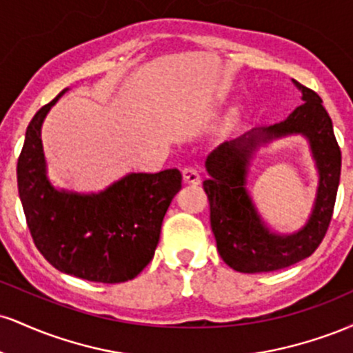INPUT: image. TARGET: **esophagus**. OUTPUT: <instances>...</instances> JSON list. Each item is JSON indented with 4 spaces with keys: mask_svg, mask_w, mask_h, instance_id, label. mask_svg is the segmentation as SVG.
Masks as SVG:
<instances>
[{
    "mask_svg": "<svg viewBox=\"0 0 353 353\" xmlns=\"http://www.w3.org/2000/svg\"><path fill=\"white\" fill-rule=\"evenodd\" d=\"M182 179H184L185 184H199L201 176L197 172L196 168H184L182 169Z\"/></svg>",
    "mask_w": 353,
    "mask_h": 353,
    "instance_id": "esophagus-1",
    "label": "esophagus"
}]
</instances>
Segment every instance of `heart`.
Wrapping results in <instances>:
<instances>
[{"mask_svg": "<svg viewBox=\"0 0 353 353\" xmlns=\"http://www.w3.org/2000/svg\"><path fill=\"white\" fill-rule=\"evenodd\" d=\"M237 121H239V112L237 111H232L229 114L228 119H225L224 129H222V132H224V134H228L229 131H232V128L237 124Z\"/></svg>", "mask_w": 353, "mask_h": 353, "instance_id": "b5f03b06", "label": "heart"}]
</instances>
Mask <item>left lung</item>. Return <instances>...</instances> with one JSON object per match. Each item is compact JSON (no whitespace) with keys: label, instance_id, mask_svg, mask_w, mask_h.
Instances as JSON below:
<instances>
[{"label":"left lung","instance_id":"obj_1","mask_svg":"<svg viewBox=\"0 0 353 353\" xmlns=\"http://www.w3.org/2000/svg\"><path fill=\"white\" fill-rule=\"evenodd\" d=\"M294 84L302 91L303 104L287 119L221 144L205 159L209 177L202 185L210 205V228L222 261L237 272H272L297 264L315 252L332 221L342 154L320 96L297 81ZM289 134H303L310 139L319 169V188L307 224L299 233L281 236L261 222L245 182L256 148Z\"/></svg>","mask_w":353,"mask_h":353}]
</instances>
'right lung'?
Segmentation results:
<instances>
[{
	"label": "right lung",
	"instance_id": "right-lung-1",
	"mask_svg": "<svg viewBox=\"0 0 353 353\" xmlns=\"http://www.w3.org/2000/svg\"><path fill=\"white\" fill-rule=\"evenodd\" d=\"M68 89L36 112L18 157V190L34 245L54 269L91 282L134 279L149 262L182 174L132 172L99 194L58 190L46 176L41 125Z\"/></svg>",
	"mask_w": 353,
	"mask_h": 353
}]
</instances>
